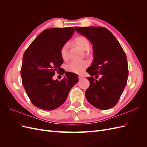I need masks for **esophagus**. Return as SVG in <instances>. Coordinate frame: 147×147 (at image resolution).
Listing matches in <instances>:
<instances>
[{
	"label": "esophagus",
	"mask_w": 147,
	"mask_h": 147,
	"mask_svg": "<svg viewBox=\"0 0 147 147\" xmlns=\"http://www.w3.org/2000/svg\"><path fill=\"white\" fill-rule=\"evenodd\" d=\"M84 77V76H83V75H78V78L80 79V80H81V79H82Z\"/></svg>",
	"instance_id": "34e87169"
}]
</instances>
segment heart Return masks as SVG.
Here are the masks:
<instances>
[{
  "mask_svg": "<svg viewBox=\"0 0 147 147\" xmlns=\"http://www.w3.org/2000/svg\"><path fill=\"white\" fill-rule=\"evenodd\" d=\"M74 42L83 51H87L90 46V43L88 39L83 36H80L77 37L76 38H75ZM67 51L68 44L65 43L62 47L60 51L61 56L63 59H66L67 58ZM88 62L86 61H72L67 64L66 69L70 72L75 74H81L86 69V67L88 66Z\"/></svg>",
  "mask_w": 147,
  "mask_h": 147,
  "instance_id": "b5f03b06",
  "label": "heart"
}]
</instances>
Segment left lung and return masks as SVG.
I'll return each mask as SVG.
<instances>
[{
	"label": "left lung",
	"mask_w": 147,
	"mask_h": 147,
	"mask_svg": "<svg viewBox=\"0 0 147 147\" xmlns=\"http://www.w3.org/2000/svg\"><path fill=\"white\" fill-rule=\"evenodd\" d=\"M92 45L93 61L86 72L90 85L86 98L94 107L107 110L117 104L128 78L126 55L117 39L107 29L102 27H75ZM102 77L96 80L97 74Z\"/></svg>",
	"instance_id": "obj_1"
}]
</instances>
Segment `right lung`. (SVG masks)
I'll list each match as a JSON object with an SVG mask.
<instances>
[{"label":"right lung","mask_w":147,"mask_h":147,"mask_svg":"<svg viewBox=\"0 0 147 147\" xmlns=\"http://www.w3.org/2000/svg\"><path fill=\"white\" fill-rule=\"evenodd\" d=\"M73 28L43 30L24 52L21 69L22 83L32 103L37 107L52 110L63 105L69 91L78 82L77 74L66 72L61 81L53 77L62 68L61 49L72 37ZM64 74L65 71L61 72Z\"/></svg>","instance_id":"1"}]
</instances>
